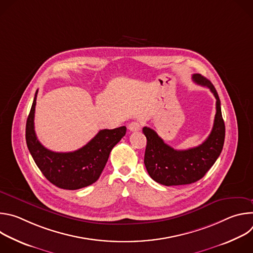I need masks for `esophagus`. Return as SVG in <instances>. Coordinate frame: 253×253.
<instances>
[{
    "label": "esophagus",
    "mask_w": 253,
    "mask_h": 253,
    "mask_svg": "<svg viewBox=\"0 0 253 253\" xmlns=\"http://www.w3.org/2000/svg\"><path fill=\"white\" fill-rule=\"evenodd\" d=\"M141 128V124L138 122V121H133L131 122L129 125H128V129L132 132H135V131H139Z\"/></svg>",
    "instance_id": "esophagus-1"
}]
</instances>
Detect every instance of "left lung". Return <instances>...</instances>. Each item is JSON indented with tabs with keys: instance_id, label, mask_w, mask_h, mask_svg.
Masks as SVG:
<instances>
[{
	"instance_id": "obj_1",
	"label": "left lung",
	"mask_w": 253,
	"mask_h": 253,
	"mask_svg": "<svg viewBox=\"0 0 253 253\" xmlns=\"http://www.w3.org/2000/svg\"><path fill=\"white\" fill-rule=\"evenodd\" d=\"M192 79L196 84L209 88L216 99V114L207 139L197 147L175 150L153 129L144 127L142 130L147 138L144 164L150 177L162 185H185L198 181L217 160L223 148L225 125L218 94L213 84L200 74H194Z\"/></svg>"
}]
</instances>
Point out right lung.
Instances as JSON below:
<instances>
[{
	"label": "right lung",
	"mask_w": 253,
	"mask_h": 253,
	"mask_svg": "<svg viewBox=\"0 0 253 253\" xmlns=\"http://www.w3.org/2000/svg\"><path fill=\"white\" fill-rule=\"evenodd\" d=\"M38 90L26 124L28 149L38 168L59 188L76 190L89 186L100 177L113 147L126 134V127L100 130L85 146L73 152H54L45 148L35 133L34 117Z\"/></svg>",
	"instance_id": "1"
}]
</instances>
